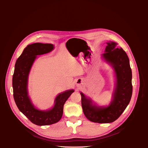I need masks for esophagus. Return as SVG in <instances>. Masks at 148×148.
I'll list each match as a JSON object with an SVG mask.
<instances>
[{"instance_id":"1","label":"esophagus","mask_w":148,"mask_h":148,"mask_svg":"<svg viewBox=\"0 0 148 148\" xmlns=\"http://www.w3.org/2000/svg\"><path fill=\"white\" fill-rule=\"evenodd\" d=\"M81 83H82V82H80V80L79 79L78 82H77V86H78V85H79L80 84H81Z\"/></svg>"}]
</instances>
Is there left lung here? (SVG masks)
Returning <instances> with one entry per match:
<instances>
[{"label":"left lung","mask_w":148,"mask_h":148,"mask_svg":"<svg viewBox=\"0 0 148 148\" xmlns=\"http://www.w3.org/2000/svg\"><path fill=\"white\" fill-rule=\"evenodd\" d=\"M102 57L113 67L116 84L113 99L107 107L97 106L82 92V106L83 113L91 122L107 123L114 122L127 108L132 96V73L128 57L122 48L114 42H107Z\"/></svg>","instance_id":"obj_1"}]
</instances>
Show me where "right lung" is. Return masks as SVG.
I'll return each mask as SVG.
<instances>
[{"label": "right lung", "mask_w": 148, "mask_h": 148, "mask_svg": "<svg viewBox=\"0 0 148 148\" xmlns=\"http://www.w3.org/2000/svg\"><path fill=\"white\" fill-rule=\"evenodd\" d=\"M52 44L34 43L28 45L16 61L12 86L13 97L18 109L31 122L39 126L56 123L63 115L64 105L73 89L60 93L55 99V104L48 110H40L35 108L28 95V78L31 66L36 56L50 52L53 49Z\"/></svg>", "instance_id": "add662e5"}]
</instances>
